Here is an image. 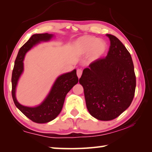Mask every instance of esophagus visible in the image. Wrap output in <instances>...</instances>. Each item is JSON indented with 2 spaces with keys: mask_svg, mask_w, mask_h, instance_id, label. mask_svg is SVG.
<instances>
[{
  "mask_svg": "<svg viewBox=\"0 0 152 152\" xmlns=\"http://www.w3.org/2000/svg\"><path fill=\"white\" fill-rule=\"evenodd\" d=\"M82 74V70L81 69H78V70H77V76H78V78H80Z\"/></svg>",
  "mask_w": 152,
  "mask_h": 152,
  "instance_id": "1",
  "label": "esophagus"
}]
</instances>
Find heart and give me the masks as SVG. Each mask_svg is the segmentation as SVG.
Returning <instances> with one entry per match:
<instances>
[{"label":"heart","instance_id":"heart-1","mask_svg":"<svg viewBox=\"0 0 152 152\" xmlns=\"http://www.w3.org/2000/svg\"><path fill=\"white\" fill-rule=\"evenodd\" d=\"M76 51L79 56L88 54V59L94 61L99 59L107 50L106 42L94 36L85 35L80 37L75 45Z\"/></svg>","mask_w":152,"mask_h":152}]
</instances>
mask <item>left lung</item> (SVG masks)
Wrapping results in <instances>:
<instances>
[{
	"mask_svg": "<svg viewBox=\"0 0 152 152\" xmlns=\"http://www.w3.org/2000/svg\"><path fill=\"white\" fill-rule=\"evenodd\" d=\"M106 35L110 44L107 56L84 69L79 79L87 109L101 121L113 120L124 112L132 103L136 86L129 52L115 36Z\"/></svg>",
	"mask_w": 152,
	"mask_h": 152,
	"instance_id": "left-lung-1",
	"label": "left lung"
}]
</instances>
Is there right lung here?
Returning <instances> with one entry per match:
<instances>
[{"mask_svg": "<svg viewBox=\"0 0 152 152\" xmlns=\"http://www.w3.org/2000/svg\"><path fill=\"white\" fill-rule=\"evenodd\" d=\"M55 37L50 33L34 34L20 48L12 73V96L14 103L27 117L37 123H45L56 119L62 109L65 98L72 88L78 83L76 70L59 76L45 99L35 107L24 106L18 102L16 89L18 82L24 71V58L29 50L42 42H48Z\"/></svg>", "mask_w": 152, "mask_h": 152, "instance_id": "obj_1", "label": "right lung"}]
</instances>
